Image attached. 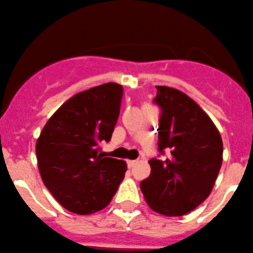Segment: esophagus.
Wrapping results in <instances>:
<instances>
[{
    "label": "esophagus",
    "instance_id": "esophagus-1",
    "mask_svg": "<svg viewBox=\"0 0 253 253\" xmlns=\"http://www.w3.org/2000/svg\"><path fill=\"white\" fill-rule=\"evenodd\" d=\"M135 164H136V160H128V161H126V165H128L129 169H130V168H133Z\"/></svg>",
    "mask_w": 253,
    "mask_h": 253
}]
</instances>
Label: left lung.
Masks as SVG:
<instances>
[{"label":"left lung","instance_id":"left-lung-1","mask_svg":"<svg viewBox=\"0 0 253 253\" xmlns=\"http://www.w3.org/2000/svg\"><path fill=\"white\" fill-rule=\"evenodd\" d=\"M156 89L160 154L149 161L150 176L140 182V189L154 211L182 216L210 195L222 164V139L212 120L191 98L169 86Z\"/></svg>","mask_w":253,"mask_h":253}]
</instances>
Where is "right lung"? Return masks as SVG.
I'll use <instances>...</instances> for the list:
<instances>
[{"instance_id":"1","label":"right lung","mask_w":253,"mask_h":253,"mask_svg":"<svg viewBox=\"0 0 253 253\" xmlns=\"http://www.w3.org/2000/svg\"><path fill=\"white\" fill-rule=\"evenodd\" d=\"M123 86L105 83L67 100L44 125L36 144L45 187L68 211L97 212L112 201L126 171L125 161L103 158L112 139Z\"/></svg>"}]
</instances>
